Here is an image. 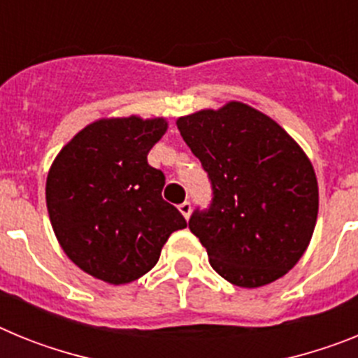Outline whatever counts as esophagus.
Returning <instances> with one entry per match:
<instances>
[{
  "label": "esophagus",
  "mask_w": 358,
  "mask_h": 358,
  "mask_svg": "<svg viewBox=\"0 0 358 358\" xmlns=\"http://www.w3.org/2000/svg\"><path fill=\"white\" fill-rule=\"evenodd\" d=\"M179 211H181L182 217H185L186 220H188V218H189V213H192V204H189L188 201L181 202V204H179Z\"/></svg>",
  "instance_id": "34e87169"
}]
</instances>
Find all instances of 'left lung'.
<instances>
[{
	"instance_id": "1",
	"label": "left lung",
	"mask_w": 358,
	"mask_h": 358,
	"mask_svg": "<svg viewBox=\"0 0 358 358\" xmlns=\"http://www.w3.org/2000/svg\"><path fill=\"white\" fill-rule=\"evenodd\" d=\"M208 172L213 199L189 231L211 267L243 289L273 283L299 262L314 235L319 188L303 148L273 118L229 102L177 120Z\"/></svg>"
}]
</instances>
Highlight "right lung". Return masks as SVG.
<instances>
[{"label": "right lung", "mask_w": 358, "mask_h": 358, "mask_svg": "<svg viewBox=\"0 0 358 358\" xmlns=\"http://www.w3.org/2000/svg\"><path fill=\"white\" fill-rule=\"evenodd\" d=\"M166 127L164 118L98 120L73 136L48 172L46 206L62 251L110 285L147 274L169 236L186 227L161 197L164 173L147 161Z\"/></svg>", "instance_id": "right-lung-1"}]
</instances>
